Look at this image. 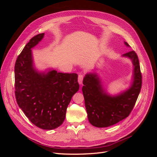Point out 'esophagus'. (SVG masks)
I'll use <instances>...</instances> for the list:
<instances>
[{
    "instance_id": "obj_1",
    "label": "esophagus",
    "mask_w": 157,
    "mask_h": 157,
    "mask_svg": "<svg viewBox=\"0 0 157 157\" xmlns=\"http://www.w3.org/2000/svg\"><path fill=\"white\" fill-rule=\"evenodd\" d=\"M83 78H84V76H83L82 75H78V83H79L80 84H82Z\"/></svg>"
}]
</instances>
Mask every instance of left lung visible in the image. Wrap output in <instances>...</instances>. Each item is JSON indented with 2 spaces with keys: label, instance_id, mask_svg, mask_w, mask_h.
<instances>
[{
  "label": "left lung",
  "instance_id": "8db88e82",
  "mask_svg": "<svg viewBox=\"0 0 157 157\" xmlns=\"http://www.w3.org/2000/svg\"><path fill=\"white\" fill-rule=\"evenodd\" d=\"M126 46H130L124 42ZM130 58L134 65L133 81L130 87L117 96H111L103 89L96 73H88L84 78L82 90L88 121L94 126L108 127L129 116L140 92L142 77L140 62L136 52L132 50L123 54Z\"/></svg>",
  "mask_w": 157,
  "mask_h": 157
}]
</instances>
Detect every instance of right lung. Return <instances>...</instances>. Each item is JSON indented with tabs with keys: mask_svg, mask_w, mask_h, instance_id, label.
Here are the masks:
<instances>
[{
	"mask_svg": "<svg viewBox=\"0 0 157 157\" xmlns=\"http://www.w3.org/2000/svg\"><path fill=\"white\" fill-rule=\"evenodd\" d=\"M44 33L33 36L18 56L15 63V96L25 116L43 130L62 124L67 106L79 89L78 75L39 72L33 65L31 48L43 39Z\"/></svg>",
	"mask_w": 157,
	"mask_h": 157,
	"instance_id": "right-lung-1",
	"label": "right lung"
}]
</instances>
